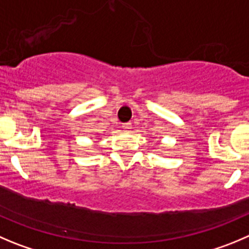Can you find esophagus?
Wrapping results in <instances>:
<instances>
[{
	"label": "esophagus",
	"mask_w": 249,
	"mask_h": 249,
	"mask_svg": "<svg viewBox=\"0 0 249 249\" xmlns=\"http://www.w3.org/2000/svg\"><path fill=\"white\" fill-rule=\"evenodd\" d=\"M121 127H122V129H123V131H124V132H128L129 129L132 128V124H131V123H129V122L122 123V126H121Z\"/></svg>",
	"instance_id": "34e87169"
}]
</instances>
